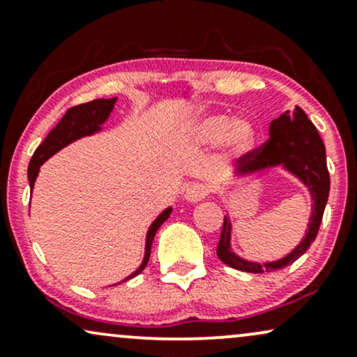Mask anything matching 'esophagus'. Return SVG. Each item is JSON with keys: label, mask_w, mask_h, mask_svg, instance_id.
<instances>
[{"label": "esophagus", "mask_w": 357, "mask_h": 357, "mask_svg": "<svg viewBox=\"0 0 357 357\" xmlns=\"http://www.w3.org/2000/svg\"><path fill=\"white\" fill-rule=\"evenodd\" d=\"M205 195H207V188H205L202 183H192V185L187 187L185 194H183L185 200L192 204L200 202V200L205 199Z\"/></svg>", "instance_id": "34e87169"}]
</instances>
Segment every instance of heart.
<instances>
[{
	"mask_svg": "<svg viewBox=\"0 0 357 357\" xmlns=\"http://www.w3.org/2000/svg\"><path fill=\"white\" fill-rule=\"evenodd\" d=\"M190 132L199 144H217L222 140L225 150L232 155L247 153L255 144V128L249 120H230L224 113L199 119Z\"/></svg>",
	"mask_w": 357,
	"mask_h": 357,
	"instance_id": "heart-1",
	"label": "heart"
}]
</instances>
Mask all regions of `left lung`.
Wrapping results in <instances>:
<instances>
[{"label":"left lung","mask_w":357,"mask_h":357,"mask_svg":"<svg viewBox=\"0 0 357 357\" xmlns=\"http://www.w3.org/2000/svg\"><path fill=\"white\" fill-rule=\"evenodd\" d=\"M237 177H245V175L257 174L272 167H284L291 172L294 177L307 187L309 194L312 199V213L309 229L292 252L286 257L279 259L274 262H250L230 249V236H232V224L227 215L224 217V225H222V234L219 245H217V255L224 264L234 267L237 271L252 272V274H261V272L279 271L282 267L291 266L305 250L316 241L319 225L324 215L326 204L329 197V172L328 163H326V146L324 142L314 127V123L307 119L303 108L296 107L294 112H286L271 121L269 127V140L259 146V149L250 150L236 162Z\"/></svg>","instance_id":"obj_1"}]
</instances>
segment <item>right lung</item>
<instances>
[{
    "mask_svg": "<svg viewBox=\"0 0 357 357\" xmlns=\"http://www.w3.org/2000/svg\"><path fill=\"white\" fill-rule=\"evenodd\" d=\"M115 102L116 98H108V100L98 98V100H93V102L82 103V105H77V107L68 108V112H66L65 115H63V119L58 121L56 127L48 133V137L41 142V145L35 150L31 160H29L28 180H29V188H31V192H33V187H35V180L38 177V172H40V167L43 165L52 155L60 152L63 146L70 145L71 142L100 132V130H102V125L107 121L108 116H110L113 107H115ZM170 212H172V207L165 208V211H163L160 215L152 222L149 232H146L144 262L140 264V267H138L133 274H130L128 278L123 280L135 278V275H138L145 269L150 259V250H152V242H153L155 234H157L158 227H160L163 222L169 219ZM113 286H116V284H113Z\"/></svg>",
    "mask_w": 357,
    "mask_h": 357,
    "instance_id": "right-lung-1",
    "label": "right lung"
}]
</instances>
